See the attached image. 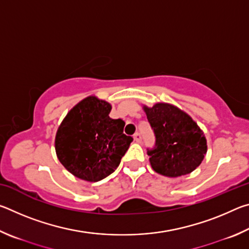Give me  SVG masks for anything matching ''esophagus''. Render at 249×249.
Returning a JSON list of instances; mask_svg holds the SVG:
<instances>
[{
	"mask_svg": "<svg viewBox=\"0 0 249 249\" xmlns=\"http://www.w3.org/2000/svg\"><path fill=\"white\" fill-rule=\"evenodd\" d=\"M134 140H135V142H140L141 141H142V136H141V134L140 133H135L134 134Z\"/></svg>",
	"mask_w": 249,
	"mask_h": 249,
	"instance_id": "esophagus-1",
	"label": "esophagus"
}]
</instances>
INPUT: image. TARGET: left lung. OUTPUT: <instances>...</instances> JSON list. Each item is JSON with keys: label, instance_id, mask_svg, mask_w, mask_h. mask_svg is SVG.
<instances>
[{"label": "left lung", "instance_id": "8db88e82", "mask_svg": "<svg viewBox=\"0 0 249 249\" xmlns=\"http://www.w3.org/2000/svg\"><path fill=\"white\" fill-rule=\"evenodd\" d=\"M144 111L156 137L154 148L147 149L153 169L171 178L196 169L208 146L203 132L196 122L187 113L168 103L144 107Z\"/></svg>", "mask_w": 249, "mask_h": 249}]
</instances>
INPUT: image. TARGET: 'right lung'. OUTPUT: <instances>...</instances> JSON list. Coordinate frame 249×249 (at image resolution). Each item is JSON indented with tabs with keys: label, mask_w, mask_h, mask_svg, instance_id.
<instances>
[{
	"label": "right lung",
	"mask_w": 249,
	"mask_h": 249,
	"mask_svg": "<svg viewBox=\"0 0 249 249\" xmlns=\"http://www.w3.org/2000/svg\"><path fill=\"white\" fill-rule=\"evenodd\" d=\"M107 101L88 96L70 109L54 140L56 154L73 176L90 182L107 178L119 167L133 137L123 133L125 122L109 117Z\"/></svg>",
	"instance_id": "obj_1"
}]
</instances>
